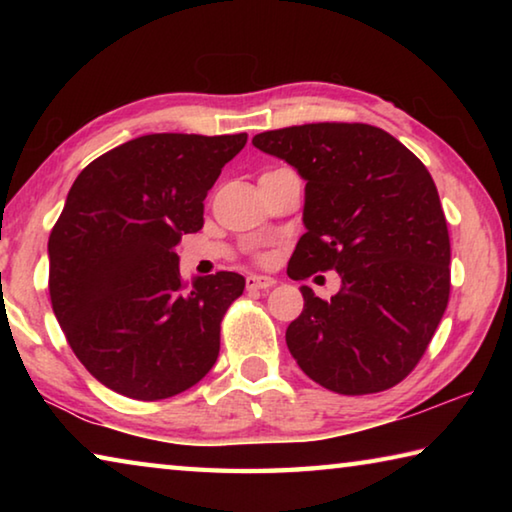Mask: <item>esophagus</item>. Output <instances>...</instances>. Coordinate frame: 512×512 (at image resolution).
<instances>
[{
    "mask_svg": "<svg viewBox=\"0 0 512 512\" xmlns=\"http://www.w3.org/2000/svg\"><path fill=\"white\" fill-rule=\"evenodd\" d=\"M275 284L273 277L268 275H248L246 277V289L248 291H259V289H271Z\"/></svg>",
    "mask_w": 512,
    "mask_h": 512,
    "instance_id": "obj_1",
    "label": "esophagus"
}]
</instances>
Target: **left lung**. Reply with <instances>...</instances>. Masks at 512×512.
Segmentation results:
<instances>
[{
  "mask_svg": "<svg viewBox=\"0 0 512 512\" xmlns=\"http://www.w3.org/2000/svg\"><path fill=\"white\" fill-rule=\"evenodd\" d=\"M298 169L307 232L291 280L336 271L332 300L300 287L287 345L307 377L341 395L379 393L418 366L449 302V232L427 167L368 124H305L253 137Z\"/></svg>",
  "mask_w": 512,
  "mask_h": 512,
  "instance_id": "8db88e82",
  "label": "left lung"
}]
</instances>
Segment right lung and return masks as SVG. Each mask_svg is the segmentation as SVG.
<instances>
[{
  "label": "right lung",
  "mask_w": 512,
  "mask_h": 512,
  "mask_svg": "<svg viewBox=\"0 0 512 512\" xmlns=\"http://www.w3.org/2000/svg\"><path fill=\"white\" fill-rule=\"evenodd\" d=\"M248 135L153 133L85 167L49 235V296L94 379L133 400L198 384L221 348L239 273L183 282L176 246L203 228V201Z\"/></svg>",
  "instance_id": "add662e5"
}]
</instances>
